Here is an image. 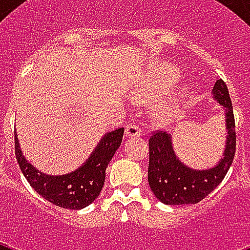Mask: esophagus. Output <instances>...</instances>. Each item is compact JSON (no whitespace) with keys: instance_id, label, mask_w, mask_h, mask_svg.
<instances>
[{"instance_id":"esophagus-1","label":"esophagus","mask_w":250,"mask_h":250,"mask_svg":"<svg viewBox=\"0 0 250 250\" xmlns=\"http://www.w3.org/2000/svg\"><path fill=\"white\" fill-rule=\"evenodd\" d=\"M140 135H141L140 125H136V123H131L129 125H127V128H125V136L139 137Z\"/></svg>"}]
</instances>
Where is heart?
Listing matches in <instances>:
<instances>
[{
  "label": "heart",
  "instance_id": "b5f03b06",
  "mask_svg": "<svg viewBox=\"0 0 250 250\" xmlns=\"http://www.w3.org/2000/svg\"><path fill=\"white\" fill-rule=\"evenodd\" d=\"M179 79V71L172 66L164 64L157 68V71L146 78L144 83L141 84L140 93L145 97H158L161 94L166 93L174 86ZM187 93V88H180L179 90L170 93L165 97L157 107V111L162 118L172 117L178 109V105Z\"/></svg>",
  "mask_w": 250,
  "mask_h": 250
}]
</instances>
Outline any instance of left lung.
<instances>
[{
    "instance_id": "8db88e82",
    "label": "left lung",
    "mask_w": 250,
    "mask_h": 250,
    "mask_svg": "<svg viewBox=\"0 0 250 250\" xmlns=\"http://www.w3.org/2000/svg\"><path fill=\"white\" fill-rule=\"evenodd\" d=\"M213 97L223 107L227 129L225 153L214 167L193 170L182 164L172 148L171 133L156 131L149 137V187L154 196L166 205L200 202L219 186L232 165L236 152L235 117L229 89L222 79L215 82Z\"/></svg>"
}]
</instances>
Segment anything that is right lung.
Listing matches in <instances>:
<instances>
[{"label": "right lung", "instance_id": "obj_1", "mask_svg": "<svg viewBox=\"0 0 250 250\" xmlns=\"http://www.w3.org/2000/svg\"><path fill=\"white\" fill-rule=\"evenodd\" d=\"M125 128L106 133L83 166L70 174H42L25 160L15 135V156L21 172L37 193L63 209L79 210L97 198L105 183L106 167L121 146Z\"/></svg>", "mask_w": 250, "mask_h": 250}]
</instances>
